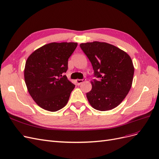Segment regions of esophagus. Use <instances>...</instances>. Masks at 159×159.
<instances>
[{
  "label": "esophagus",
  "mask_w": 159,
  "mask_h": 159,
  "mask_svg": "<svg viewBox=\"0 0 159 159\" xmlns=\"http://www.w3.org/2000/svg\"><path fill=\"white\" fill-rule=\"evenodd\" d=\"M85 81V79H82V80H80V79H78V80H75L77 85H80L81 83L84 82Z\"/></svg>",
  "instance_id": "1"
}]
</instances>
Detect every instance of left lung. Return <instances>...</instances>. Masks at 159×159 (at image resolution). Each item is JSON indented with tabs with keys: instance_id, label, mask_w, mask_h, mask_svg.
I'll list each match as a JSON object with an SVG mask.
<instances>
[{
	"instance_id": "left-lung-1",
	"label": "left lung",
	"mask_w": 159,
	"mask_h": 159,
	"mask_svg": "<svg viewBox=\"0 0 159 159\" xmlns=\"http://www.w3.org/2000/svg\"><path fill=\"white\" fill-rule=\"evenodd\" d=\"M80 46L99 78L91 81L92 89L86 93L89 104L102 111L117 107L132 86L134 69L131 57L106 42L95 41Z\"/></svg>"
}]
</instances>
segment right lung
Listing matches in <instances>:
<instances>
[{"mask_svg":"<svg viewBox=\"0 0 159 159\" xmlns=\"http://www.w3.org/2000/svg\"><path fill=\"white\" fill-rule=\"evenodd\" d=\"M76 42H52L39 48L28 57L25 80L33 100L45 110L54 112L68 103L75 88L63 75Z\"/></svg>","mask_w":159,"mask_h":159,"instance_id":"right-lung-1","label":"right lung"}]
</instances>
